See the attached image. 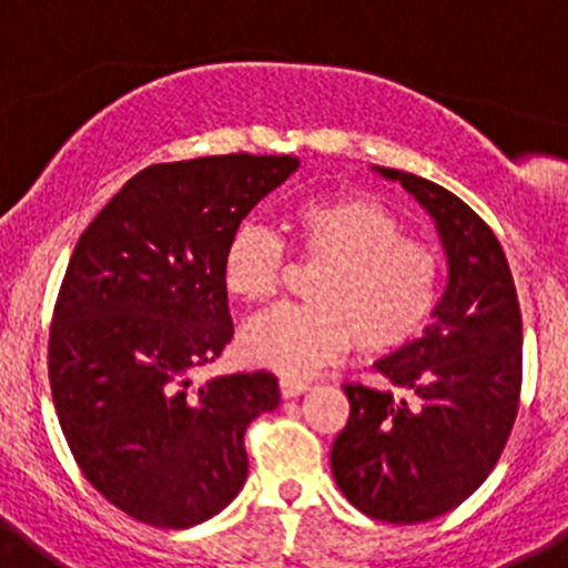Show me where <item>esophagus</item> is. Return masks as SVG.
Wrapping results in <instances>:
<instances>
[{
    "mask_svg": "<svg viewBox=\"0 0 568 568\" xmlns=\"http://www.w3.org/2000/svg\"><path fill=\"white\" fill-rule=\"evenodd\" d=\"M278 386H281V395H284V398H298L301 393H307V389H310L307 381L290 378V375H284V378L278 381Z\"/></svg>",
    "mask_w": 568,
    "mask_h": 568,
    "instance_id": "1",
    "label": "esophagus"
}]
</instances>
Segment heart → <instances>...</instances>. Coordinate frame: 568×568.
Returning a JSON list of instances; mask_svg holds the SVG:
<instances>
[{"instance_id":"1","label":"heart","mask_w":568,"mask_h":568,"mask_svg":"<svg viewBox=\"0 0 568 568\" xmlns=\"http://www.w3.org/2000/svg\"><path fill=\"white\" fill-rule=\"evenodd\" d=\"M295 253L321 264L313 304H284L241 327V353L284 375H310L358 341L369 353L413 344L435 315L440 264L406 239L398 215L366 193L307 199L290 213ZM287 247L270 227L241 222L222 250V281L233 298L261 304L284 284Z\"/></svg>"}]
</instances>
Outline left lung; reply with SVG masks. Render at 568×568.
Returning <instances> with one entry per match:
<instances>
[{
    "label": "left lung",
    "instance_id": "8db88e82",
    "mask_svg": "<svg viewBox=\"0 0 568 568\" xmlns=\"http://www.w3.org/2000/svg\"><path fill=\"white\" fill-rule=\"evenodd\" d=\"M433 215L444 298L413 344L381 358L389 389L344 384L349 420L329 453L344 498L386 524H420L486 480L518 415L524 327L500 241L469 204L404 170L375 168Z\"/></svg>",
    "mask_w": 568,
    "mask_h": 568
}]
</instances>
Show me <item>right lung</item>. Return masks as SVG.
Segmentation results:
<instances>
[{"label": "right lung", "mask_w": 568, "mask_h": 568, "mask_svg": "<svg viewBox=\"0 0 568 568\" xmlns=\"http://www.w3.org/2000/svg\"><path fill=\"white\" fill-rule=\"evenodd\" d=\"M295 155L150 164L88 224L48 341L59 426L84 478L130 518L187 529L247 480L244 433L278 406L267 369L193 373L233 338L222 250Z\"/></svg>", "instance_id": "1"}]
</instances>
